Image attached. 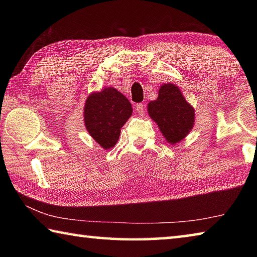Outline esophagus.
<instances>
[{
	"label": "esophagus",
	"mask_w": 257,
	"mask_h": 257,
	"mask_svg": "<svg viewBox=\"0 0 257 257\" xmlns=\"http://www.w3.org/2000/svg\"><path fill=\"white\" fill-rule=\"evenodd\" d=\"M135 108H136L137 112H138L141 115L144 114V104H142V103L136 104V106H135Z\"/></svg>",
	"instance_id": "obj_1"
}]
</instances>
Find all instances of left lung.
Returning <instances> with one entry per match:
<instances>
[{
	"label": "left lung",
	"mask_w": 257,
	"mask_h": 257,
	"mask_svg": "<svg viewBox=\"0 0 257 257\" xmlns=\"http://www.w3.org/2000/svg\"><path fill=\"white\" fill-rule=\"evenodd\" d=\"M147 112L169 144L187 137L195 124V108L172 82L160 87L158 98L147 104Z\"/></svg>",
	"instance_id": "obj_1"
}]
</instances>
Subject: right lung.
Instances as JSON below:
<instances>
[{
  "mask_svg": "<svg viewBox=\"0 0 257 257\" xmlns=\"http://www.w3.org/2000/svg\"><path fill=\"white\" fill-rule=\"evenodd\" d=\"M133 114L128 98L114 87L93 92L86 98L84 122L87 132L104 150L114 147L122 125Z\"/></svg>",
  "mask_w": 257,
  "mask_h": 257,
  "instance_id": "add662e5",
  "label": "right lung"
}]
</instances>
